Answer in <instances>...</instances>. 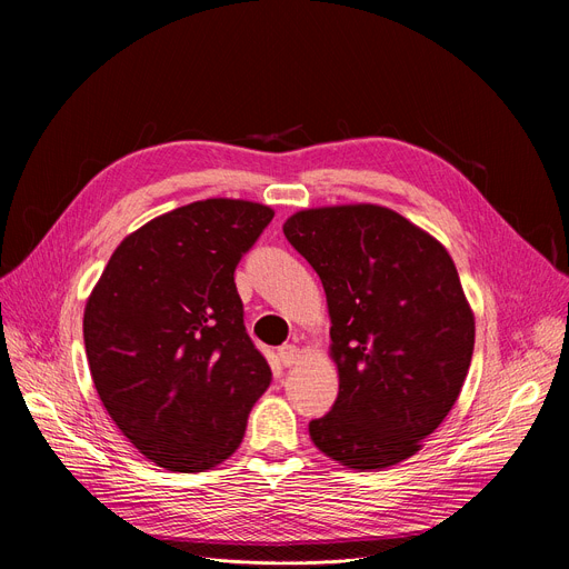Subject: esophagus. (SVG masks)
<instances>
[{
	"label": "esophagus",
	"instance_id": "esophagus-1",
	"mask_svg": "<svg viewBox=\"0 0 569 569\" xmlns=\"http://www.w3.org/2000/svg\"><path fill=\"white\" fill-rule=\"evenodd\" d=\"M277 357H279V362H281L283 367H292V365L300 362V350H297V346L288 343V346H281V348H279Z\"/></svg>",
	"mask_w": 569,
	"mask_h": 569
}]
</instances>
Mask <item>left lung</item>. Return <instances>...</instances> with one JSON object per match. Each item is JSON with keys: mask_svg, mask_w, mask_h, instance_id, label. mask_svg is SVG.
<instances>
[{"mask_svg": "<svg viewBox=\"0 0 569 569\" xmlns=\"http://www.w3.org/2000/svg\"><path fill=\"white\" fill-rule=\"evenodd\" d=\"M283 234L322 281L339 367V397L309 422L311 440L357 470L412 457L452 410L475 346L450 253L378 204L305 209Z\"/></svg>", "mask_w": 569, "mask_h": 569, "instance_id": "left-lung-1", "label": "left lung"}]
</instances>
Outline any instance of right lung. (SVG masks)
I'll use <instances>...</instances> for the list:
<instances>
[{
	"label": "right lung",
	"instance_id": "obj_1",
	"mask_svg": "<svg viewBox=\"0 0 569 569\" xmlns=\"http://www.w3.org/2000/svg\"><path fill=\"white\" fill-rule=\"evenodd\" d=\"M272 219L249 200L177 207L129 234L89 295L82 332L97 392L161 468L202 472L228 459L272 380L234 286Z\"/></svg>",
	"mask_w": 569,
	"mask_h": 569
}]
</instances>
